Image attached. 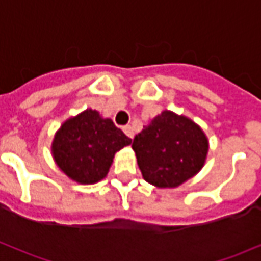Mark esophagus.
Segmentation results:
<instances>
[{
	"label": "esophagus",
	"mask_w": 261,
	"mask_h": 261,
	"mask_svg": "<svg viewBox=\"0 0 261 261\" xmlns=\"http://www.w3.org/2000/svg\"><path fill=\"white\" fill-rule=\"evenodd\" d=\"M123 131H124V134L128 137V138H131V140L134 138V131H133V127H131V125H125V127H123Z\"/></svg>",
	"instance_id": "1"
}]
</instances>
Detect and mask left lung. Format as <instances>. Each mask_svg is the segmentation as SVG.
I'll return each mask as SVG.
<instances>
[{
    "label": "left lung",
    "mask_w": 261,
    "mask_h": 261,
    "mask_svg": "<svg viewBox=\"0 0 261 261\" xmlns=\"http://www.w3.org/2000/svg\"><path fill=\"white\" fill-rule=\"evenodd\" d=\"M133 149L142 177L166 189L180 186L201 170L208 140L194 121L164 110L134 137Z\"/></svg>",
    "instance_id": "8db88e82"
}]
</instances>
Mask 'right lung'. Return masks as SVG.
<instances>
[{
	"mask_svg": "<svg viewBox=\"0 0 261 261\" xmlns=\"http://www.w3.org/2000/svg\"><path fill=\"white\" fill-rule=\"evenodd\" d=\"M131 144V138L110 119L86 109L63 123L54 136L51 152L69 179L92 185L106 177L114 153Z\"/></svg>",
	"mask_w": 261,
	"mask_h": 261,
	"instance_id": "add662e5",
	"label": "right lung"
}]
</instances>
